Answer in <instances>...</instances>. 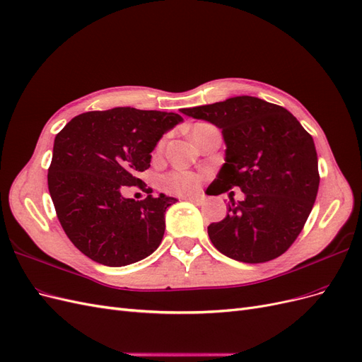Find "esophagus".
<instances>
[{"label":"esophagus","mask_w":362,"mask_h":362,"mask_svg":"<svg viewBox=\"0 0 362 362\" xmlns=\"http://www.w3.org/2000/svg\"><path fill=\"white\" fill-rule=\"evenodd\" d=\"M181 199H185V201H190L193 204H202L204 202V196L201 194H196V196H181Z\"/></svg>","instance_id":"esophagus-1"}]
</instances>
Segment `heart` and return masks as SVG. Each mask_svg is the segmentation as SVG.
<instances>
[{
    "label": "heart",
    "instance_id": "1",
    "mask_svg": "<svg viewBox=\"0 0 362 362\" xmlns=\"http://www.w3.org/2000/svg\"><path fill=\"white\" fill-rule=\"evenodd\" d=\"M201 178L198 175L189 172V170H172L161 177V185L164 190L178 193V194H187L198 189Z\"/></svg>",
    "mask_w": 362,
    "mask_h": 362
}]
</instances>
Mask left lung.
Listing matches in <instances>:
<instances>
[{
  "instance_id": "left-lung-1",
  "label": "left lung",
  "mask_w": 362,
  "mask_h": 362,
  "mask_svg": "<svg viewBox=\"0 0 362 362\" xmlns=\"http://www.w3.org/2000/svg\"><path fill=\"white\" fill-rule=\"evenodd\" d=\"M181 112L222 128L226 163L208 194L234 187L245 193L243 201L229 199L223 221L208 226L214 247L249 264L281 257L300 234L319 190L311 134L286 108L254 96Z\"/></svg>"
}]
</instances>
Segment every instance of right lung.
Wrapping results in <instances>:
<instances>
[{"label": "right lung", "mask_w": 362, "mask_h": 362, "mask_svg": "<svg viewBox=\"0 0 362 362\" xmlns=\"http://www.w3.org/2000/svg\"><path fill=\"white\" fill-rule=\"evenodd\" d=\"M177 113L117 107L75 116L54 140L48 189L59 222L74 246L104 266L133 264L163 240L164 213L175 198L152 196L137 178L151 166V152ZM136 185L145 200H127Z\"/></svg>", "instance_id": "add662e5"}]
</instances>
